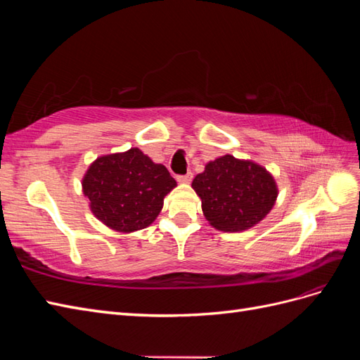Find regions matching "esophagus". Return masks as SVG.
<instances>
[{
  "instance_id": "obj_1",
  "label": "esophagus",
  "mask_w": 360,
  "mask_h": 360,
  "mask_svg": "<svg viewBox=\"0 0 360 360\" xmlns=\"http://www.w3.org/2000/svg\"><path fill=\"white\" fill-rule=\"evenodd\" d=\"M192 177H193V174L188 172V174H184V176H177V181H180V183H189L192 180Z\"/></svg>"
}]
</instances>
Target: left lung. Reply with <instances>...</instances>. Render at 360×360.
<instances>
[{
  "label": "left lung",
  "instance_id": "1",
  "mask_svg": "<svg viewBox=\"0 0 360 360\" xmlns=\"http://www.w3.org/2000/svg\"><path fill=\"white\" fill-rule=\"evenodd\" d=\"M205 219L216 230L243 231L263 221L275 205L278 188L266 168L231 155L205 165L192 181Z\"/></svg>",
  "mask_w": 360,
  "mask_h": 360
}]
</instances>
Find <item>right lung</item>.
Instances as JSON below:
<instances>
[{"label": "right lung", "mask_w": 360, "mask_h": 360, "mask_svg": "<svg viewBox=\"0 0 360 360\" xmlns=\"http://www.w3.org/2000/svg\"><path fill=\"white\" fill-rule=\"evenodd\" d=\"M176 186L168 169L139 148L97 158L82 179L91 212L118 233L148 226L160 213L163 198Z\"/></svg>", "instance_id": "1"}]
</instances>
